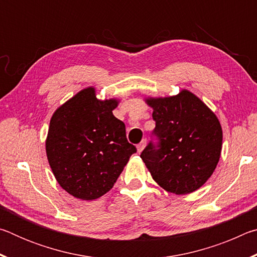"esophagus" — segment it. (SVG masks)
<instances>
[{
    "instance_id": "obj_1",
    "label": "esophagus",
    "mask_w": 257,
    "mask_h": 257,
    "mask_svg": "<svg viewBox=\"0 0 257 257\" xmlns=\"http://www.w3.org/2000/svg\"><path fill=\"white\" fill-rule=\"evenodd\" d=\"M145 145H146V139H143V141L137 145V152H138V153H141V152L144 150Z\"/></svg>"
}]
</instances>
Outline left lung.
<instances>
[{
  "label": "left lung",
  "mask_w": 257,
  "mask_h": 257,
  "mask_svg": "<svg viewBox=\"0 0 257 257\" xmlns=\"http://www.w3.org/2000/svg\"><path fill=\"white\" fill-rule=\"evenodd\" d=\"M153 107L158 142L142 152L153 179L167 191L186 195L197 190L214 172L222 149L216 115L189 90L176 96L147 98Z\"/></svg>",
  "instance_id": "obj_1"
}]
</instances>
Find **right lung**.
<instances>
[{"mask_svg":"<svg viewBox=\"0 0 257 257\" xmlns=\"http://www.w3.org/2000/svg\"><path fill=\"white\" fill-rule=\"evenodd\" d=\"M114 98H96L88 87L52 115L46 155L56 181L73 197L93 201L110 190L137 150L112 111Z\"/></svg>","mask_w":257,"mask_h":257,"instance_id":"right-lung-1","label":"right lung"}]
</instances>
